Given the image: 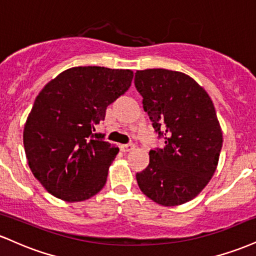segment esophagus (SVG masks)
Segmentation results:
<instances>
[{
	"label": "esophagus",
	"instance_id": "obj_1",
	"mask_svg": "<svg viewBox=\"0 0 256 256\" xmlns=\"http://www.w3.org/2000/svg\"><path fill=\"white\" fill-rule=\"evenodd\" d=\"M134 148V144H132V143H128V144H122V146H120V149H122V152H130Z\"/></svg>",
	"mask_w": 256,
	"mask_h": 256
}]
</instances>
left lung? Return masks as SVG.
Instances as JSON below:
<instances>
[{"mask_svg":"<svg viewBox=\"0 0 256 256\" xmlns=\"http://www.w3.org/2000/svg\"><path fill=\"white\" fill-rule=\"evenodd\" d=\"M143 110L165 146L149 152V165L136 179L161 206H178L202 192L213 177L222 134L208 94L189 76L164 68L134 73Z\"/></svg>","mask_w":256,"mask_h":256,"instance_id":"left-lung-1","label":"left lung"}]
</instances>
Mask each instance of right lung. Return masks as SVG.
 Here are the masks:
<instances>
[{"label":"right lung","instance_id":"add662e5","mask_svg":"<svg viewBox=\"0 0 256 256\" xmlns=\"http://www.w3.org/2000/svg\"><path fill=\"white\" fill-rule=\"evenodd\" d=\"M130 70L80 66L49 82L34 100L24 128L28 166L55 198L79 202L107 180L119 148L95 134L106 110L131 86Z\"/></svg>","mask_w":256,"mask_h":256}]
</instances>
